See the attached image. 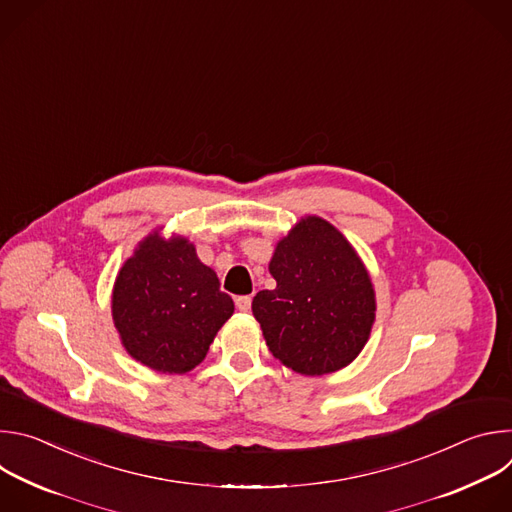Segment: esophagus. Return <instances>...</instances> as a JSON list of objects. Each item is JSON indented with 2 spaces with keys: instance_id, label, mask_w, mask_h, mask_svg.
<instances>
[{
  "instance_id": "esophagus-1",
  "label": "esophagus",
  "mask_w": 512,
  "mask_h": 512,
  "mask_svg": "<svg viewBox=\"0 0 512 512\" xmlns=\"http://www.w3.org/2000/svg\"><path fill=\"white\" fill-rule=\"evenodd\" d=\"M251 296H239V298H235V306H237V310L239 312H249L251 310Z\"/></svg>"
}]
</instances>
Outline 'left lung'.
I'll return each mask as SVG.
<instances>
[{"mask_svg": "<svg viewBox=\"0 0 512 512\" xmlns=\"http://www.w3.org/2000/svg\"><path fill=\"white\" fill-rule=\"evenodd\" d=\"M277 281L253 298L271 354L306 377L334 373L356 358L375 320V291L350 243L308 216L277 245Z\"/></svg>", "mask_w": 512, "mask_h": 512, "instance_id": "left-lung-1", "label": "left lung"}]
</instances>
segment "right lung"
Here are the masks:
<instances>
[{
	"instance_id": "add662e5",
	"label": "right lung",
	"mask_w": 512,
	"mask_h": 512,
	"mask_svg": "<svg viewBox=\"0 0 512 512\" xmlns=\"http://www.w3.org/2000/svg\"><path fill=\"white\" fill-rule=\"evenodd\" d=\"M235 304L186 239H145L121 267L113 320L127 352L160 373L192 371Z\"/></svg>"
}]
</instances>
